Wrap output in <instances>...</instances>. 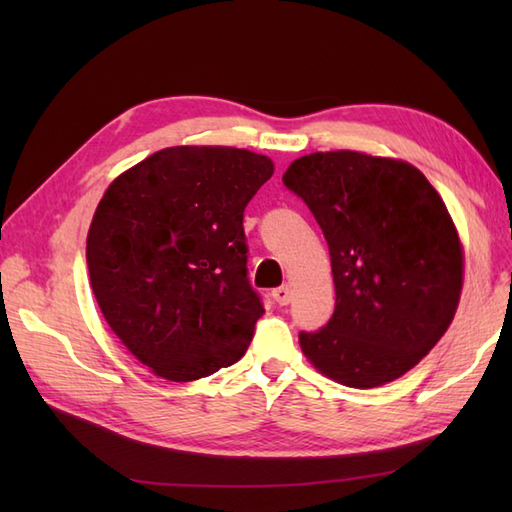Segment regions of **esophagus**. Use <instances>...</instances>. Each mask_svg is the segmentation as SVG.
Masks as SVG:
<instances>
[{"label":"esophagus","mask_w":512,"mask_h":512,"mask_svg":"<svg viewBox=\"0 0 512 512\" xmlns=\"http://www.w3.org/2000/svg\"><path fill=\"white\" fill-rule=\"evenodd\" d=\"M273 299L279 303V306H288L292 301V290L290 286H279L273 290Z\"/></svg>","instance_id":"34e87169"}]
</instances>
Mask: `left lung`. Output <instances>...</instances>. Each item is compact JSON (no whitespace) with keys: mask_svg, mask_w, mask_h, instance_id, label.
<instances>
[{"mask_svg":"<svg viewBox=\"0 0 512 512\" xmlns=\"http://www.w3.org/2000/svg\"><path fill=\"white\" fill-rule=\"evenodd\" d=\"M281 180L321 226L336 290L332 319L299 332L303 354L347 387L400 378L460 301L462 246L438 191L407 162L358 151L303 156Z\"/></svg>","mask_w":512,"mask_h":512,"instance_id":"8db88e82","label":"left lung"}]
</instances>
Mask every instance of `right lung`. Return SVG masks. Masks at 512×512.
Returning <instances> with one entry per match:
<instances>
[{"instance_id":"right-lung-1","label":"right lung","mask_w":512,"mask_h":512,"mask_svg":"<svg viewBox=\"0 0 512 512\" xmlns=\"http://www.w3.org/2000/svg\"><path fill=\"white\" fill-rule=\"evenodd\" d=\"M273 171L246 149L169 147L105 191L85 250L90 284L154 374L189 383L246 354L264 301L248 281L244 209Z\"/></svg>"}]
</instances>
